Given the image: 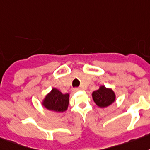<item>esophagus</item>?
I'll return each mask as SVG.
<instances>
[{"mask_svg": "<svg viewBox=\"0 0 150 150\" xmlns=\"http://www.w3.org/2000/svg\"><path fill=\"white\" fill-rule=\"evenodd\" d=\"M74 90V91H79V90H81V88H75Z\"/></svg>", "mask_w": 150, "mask_h": 150, "instance_id": "esophagus-1", "label": "esophagus"}]
</instances>
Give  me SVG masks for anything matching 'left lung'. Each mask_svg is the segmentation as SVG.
Returning <instances> with one entry per match:
<instances>
[{
  "mask_svg": "<svg viewBox=\"0 0 150 150\" xmlns=\"http://www.w3.org/2000/svg\"><path fill=\"white\" fill-rule=\"evenodd\" d=\"M93 99L96 105L100 108H105L115 101L116 95L111 88L105 86H100L98 90H95L92 93Z\"/></svg>",
  "mask_w": 150,
  "mask_h": 150,
  "instance_id": "8db88e82",
  "label": "left lung"
}]
</instances>
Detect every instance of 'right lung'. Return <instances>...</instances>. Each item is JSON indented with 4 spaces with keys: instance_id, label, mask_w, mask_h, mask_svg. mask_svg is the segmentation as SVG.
<instances>
[{
    "instance_id": "add662e5",
    "label": "right lung",
    "mask_w": 150,
    "mask_h": 150,
    "mask_svg": "<svg viewBox=\"0 0 150 150\" xmlns=\"http://www.w3.org/2000/svg\"><path fill=\"white\" fill-rule=\"evenodd\" d=\"M69 101V94L59 91L56 88H52L50 93L44 98L42 105L47 110L54 112H62L68 109Z\"/></svg>"
}]
</instances>
